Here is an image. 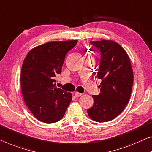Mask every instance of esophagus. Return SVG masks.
<instances>
[{
	"mask_svg": "<svg viewBox=\"0 0 152 152\" xmlns=\"http://www.w3.org/2000/svg\"><path fill=\"white\" fill-rule=\"evenodd\" d=\"M83 95V94H80V93H78V92H75V94H74V96H75V97H76V98H78V97L81 96Z\"/></svg>",
	"mask_w": 152,
	"mask_h": 152,
	"instance_id": "34e87169",
	"label": "esophagus"
}]
</instances>
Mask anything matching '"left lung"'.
<instances>
[{"label":"left lung","instance_id":"1","mask_svg":"<svg viewBox=\"0 0 152 152\" xmlns=\"http://www.w3.org/2000/svg\"><path fill=\"white\" fill-rule=\"evenodd\" d=\"M90 44L100 53L98 78L102 82L100 93L92 96L94 104L87 113L95 121H109L123 111L130 99L134 78L130 60L123 48L113 41Z\"/></svg>","mask_w":152,"mask_h":152}]
</instances>
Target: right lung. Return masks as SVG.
<instances>
[{
    "label": "right lung",
    "mask_w": 152,
    "mask_h": 152,
    "mask_svg": "<svg viewBox=\"0 0 152 152\" xmlns=\"http://www.w3.org/2000/svg\"><path fill=\"white\" fill-rule=\"evenodd\" d=\"M77 42H48L34 48L24 58L20 75L22 96L27 107L41 121H59L71 102L72 94L56 87L54 77L61 74L65 55Z\"/></svg>",
    "instance_id": "1"
}]
</instances>
